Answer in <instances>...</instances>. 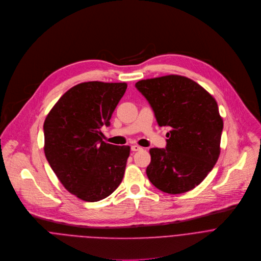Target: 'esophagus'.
<instances>
[{
	"label": "esophagus",
	"instance_id": "obj_1",
	"mask_svg": "<svg viewBox=\"0 0 261 261\" xmlns=\"http://www.w3.org/2000/svg\"><path fill=\"white\" fill-rule=\"evenodd\" d=\"M130 148H132V151H140V150L143 149V148H142L141 146H139V145H133Z\"/></svg>",
	"mask_w": 261,
	"mask_h": 261
}]
</instances>
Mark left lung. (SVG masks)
Listing matches in <instances>:
<instances>
[{"instance_id": "left-lung-1", "label": "left lung", "mask_w": 261, "mask_h": 261, "mask_svg": "<svg viewBox=\"0 0 261 261\" xmlns=\"http://www.w3.org/2000/svg\"><path fill=\"white\" fill-rule=\"evenodd\" d=\"M160 126H170L166 149H150L146 174L160 190L180 194L193 189L218 161L223 120L216 99L193 80L168 75L140 80Z\"/></svg>"}]
</instances>
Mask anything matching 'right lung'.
<instances>
[{
	"instance_id": "1",
	"label": "right lung",
	"mask_w": 261,
	"mask_h": 261,
	"mask_svg": "<svg viewBox=\"0 0 261 261\" xmlns=\"http://www.w3.org/2000/svg\"><path fill=\"white\" fill-rule=\"evenodd\" d=\"M127 84L89 81L70 88L44 121V152L64 187L85 201L109 196L122 181L129 146L103 142L100 127Z\"/></svg>"
}]
</instances>
